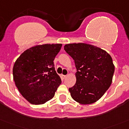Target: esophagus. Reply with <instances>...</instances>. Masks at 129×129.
<instances>
[{"mask_svg": "<svg viewBox=\"0 0 129 129\" xmlns=\"http://www.w3.org/2000/svg\"><path fill=\"white\" fill-rule=\"evenodd\" d=\"M61 78H62V79H64V78H66V77H67V75H61Z\"/></svg>", "mask_w": 129, "mask_h": 129, "instance_id": "obj_1", "label": "esophagus"}]
</instances>
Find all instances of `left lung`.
<instances>
[{"instance_id":"1","label":"left lung","mask_w":129,"mask_h":129,"mask_svg":"<svg viewBox=\"0 0 129 129\" xmlns=\"http://www.w3.org/2000/svg\"><path fill=\"white\" fill-rule=\"evenodd\" d=\"M64 49L73 59L77 70L75 84L69 89L72 98L82 105L96 102L112 82L115 66L111 56L85 43L66 44Z\"/></svg>"}]
</instances>
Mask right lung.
Returning a JSON list of instances; mask_svg holds the SVG:
<instances>
[{
    "label": "right lung",
    "mask_w": 129,
    "mask_h": 129,
    "mask_svg": "<svg viewBox=\"0 0 129 129\" xmlns=\"http://www.w3.org/2000/svg\"><path fill=\"white\" fill-rule=\"evenodd\" d=\"M62 44H43L28 49L14 62L13 79L22 95L32 105L51 100L61 83L53 61Z\"/></svg>",
    "instance_id": "right-lung-1"
}]
</instances>
